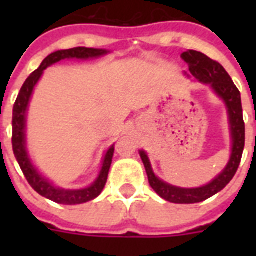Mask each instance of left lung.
<instances>
[{"instance_id":"left-lung-1","label":"left lung","mask_w":256,"mask_h":256,"mask_svg":"<svg viewBox=\"0 0 256 256\" xmlns=\"http://www.w3.org/2000/svg\"><path fill=\"white\" fill-rule=\"evenodd\" d=\"M182 60L188 65V72L199 82H203L206 85H210L211 88L216 92L224 100L228 112V120H230L231 140V156L228 164L224 170L215 176L210 183H207L202 187L195 188H182V187L172 186L168 183L156 178L152 168L148 154L140 150V156L144 164L146 172L150 186L160 198L166 199L171 203H199L206 200L210 196L215 195L230 183L234 178L235 172L238 170L240 160H242L243 148H244V120H243L242 100L238 88L234 85L224 68L219 62L211 60L200 52L195 50H187L182 53Z\"/></svg>"}]
</instances>
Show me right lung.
Listing matches in <instances>:
<instances>
[{"label":"right lung","mask_w":256,"mask_h":256,"mask_svg":"<svg viewBox=\"0 0 256 256\" xmlns=\"http://www.w3.org/2000/svg\"><path fill=\"white\" fill-rule=\"evenodd\" d=\"M108 50L102 49H90V48H74V49L58 50L54 52L50 56L42 61L41 66L36 72L30 74L28 80L25 81L24 86L21 88V92L18 94L16 104L13 108V136H12V144H13V152L16 156L20 168L25 175L26 180L29 184L37 191L38 194L50 199L60 204H81L88 200L96 199L98 195L102 192L106 180H108V170L112 166V156H114V146L108 148L106 156L102 162V168L100 171L98 178L92 183V186L86 188H80V190H65L56 187L53 183H50L45 176L40 174V171L34 168V164L30 160V156L26 150V112H28V106L29 100L32 98L33 90L40 81V78L44 74V70L49 66L62 61V60H88V58H98L108 54Z\"/></svg>","instance_id":"obj_1"}]
</instances>
